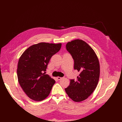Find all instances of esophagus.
Returning <instances> with one entry per match:
<instances>
[{
	"label": "esophagus",
	"mask_w": 122,
	"mask_h": 122,
	"mask_svg": "<svg viewBox=\"0 0 122 122\" xmlns=\"http://www.w3.org/2000/svg\"><path fill=\"white\" fill-rule=\"evenodd\" d=\"M62 78H63L62 77H57V79L58 80H61Z\"/></svg>",
	"instance_id": "obj_1"
}]
</instances>
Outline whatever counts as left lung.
Wrapping results in <instances>:
<instances>
[{"mask_svg":"<svg viewBox=\"0 0 122 122\" xmlns=\"http://www.w3.org/2000/svg\"><path fill=\"white\" fill-rule=\"evenodd\" d=\"M66 47L74 60V69L80 74L76 80H71L70 84L65 90L73 101L81 102L87 98L97 85L100 73L99 61L93 49L82 40L68 42Z\"/></svg>","mask_w":122,"mask_h":122,"instance_id":"obj_1","label":"left lung"}]
</instances>
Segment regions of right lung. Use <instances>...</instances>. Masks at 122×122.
I'll use <instances>...</instances> for the list:
<instances>
[{"label": "right lung", "instance_id": "obj_1", "mask_svg": "<svg viewBox=\"0 0 122 122\" xmlns=\"http://www.w3.org/2000/svg\"><path fill=\"white\" fill-rule=\"evenodd\" d=\"M61 45L39 43L29 47L20 57L17 77L21 87L30 98L40 101L50 94L56 81L45 73L51 57L59 51Z\"/></svg>", "mask_w": 122, "mask_h": 122}]
</instances>
